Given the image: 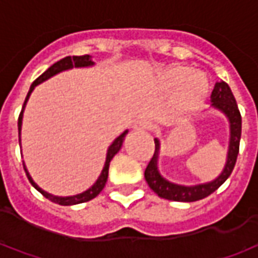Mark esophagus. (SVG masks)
I'll return each instance as SVG.
<instances>
[{"label": "esophagus", "mask_w": 258, "mask_h": 258, "mask_svg": "<svg viewBox=\"0 0 258 258\" xmlns=\"http://www.w3.org/2000/svg\"><path fill=\"white\" fill-rule=\"evenodd\" d=\"M149 127H151V124L148 123L146 120H140V121H137V123L133 125V128H134L135 131H146V130H149Z\"/></svg>", "instance_id": "obj_1"}]
</instances>
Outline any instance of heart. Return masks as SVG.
I'll list each match as a JSON object with an SVG mask.
<instances>
[{
    "label": "heart",
    "instance_id": "heart-1",
    "mask_svg": "<svg viewBox=\"0 0 258 258\" xmlns=\"http://www.w3.org/2000/svg\"><path fill=\"white\" fill-rule=\"evenodd\" d=\"M163 84L170 90L179 88L178 96L170 109L167 117L177 118L194 110L209 95L210 84L200 72H192L186 66H171L162 74Z\"/></svg>",
    "mask_w": 258,
    "mask_h": 258
}]
</instances>
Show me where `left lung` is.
<instances>
[{"label":"left lung","instance_id":"obj_1","mask_svg":"<svg viewBox=\"0 0 258 258\" xmlns=\"http://www.w3.org/2000/svg\"><path fill=\"white\" fill-rule=\"evenodd\" d=\"M210 99L211 107L221 112L229 121V146H228L227 163L222 168L221 174L213 181L196 185L175 184L164 178L159 171L157 162H159V153H160V141L155 138V153L145 170V179L149 188L163 199L174 200V202H196V200L205 199L214 190L218 189L232 173L239 153V142H240V134H242L240 112L233 98L232 91L229 88V85L224 81L216 83Z\"/></svg>","mask_w":258,"mask_h":258}]
</instances>
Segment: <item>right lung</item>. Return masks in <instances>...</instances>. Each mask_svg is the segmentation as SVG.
<instances>
[{
	"mask_svg": "<svg viewBox=\"0 0 258 258\" xmlns=\"http://www.w3.org/2000/svg\"><path fill=\"white\" fill-rule=\"evenodd\" d=\"M90 66H94V62H92V59H91L90 55H83V56H66V58L60 59L58 60L56 63H53L51 68H48L44 73L38 77V79L31 84L30 90L27 92V96H26L25 99V103H23V107H22V112L19 114V120H18V130H19V145H20V131H22V120H23V112H25V107H26V103L29 101V98H30L31 92L33 90L36 88L37 85L41 84L44 83L45 80L51 79L52 76L55 74L60 73V72H64V70H70V69L73 68H90ZM128 134V130H125L123 134H120L116 138V140L113 141L112 145L107 148V153H106V160H105V166L102 168V173L101 175L98 177L94 185L88 188L87 190L84 192H81V194H77V195H73V196H55L52 194H48L45 192L44 189H41L38 185L33 181L31 178V175L29 174L27 171V168H26L25 163H23V168H25L26 171V175H27V178L30 181V184L36 188L40 194H42L47 199H49L51 202H55V203H58L60 206H73V205H79V203H84V202H88V200L94 199L96 198L98 195L101 194V190L105 188V184H106L107 181V174H109V164H110V160H112L114 155L117 153L120 149H121V145H123V141L125 138V135Z\"/></svg>",
	"mask_w": 258,
	"mask_h": 258,
	"instance_id": "add662e5",
	"label": "right lung"
}]
</instances>
